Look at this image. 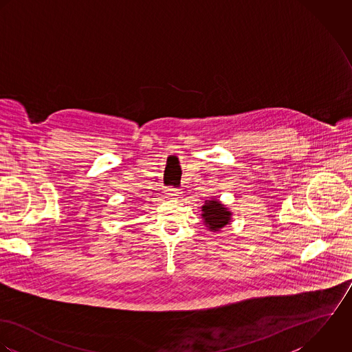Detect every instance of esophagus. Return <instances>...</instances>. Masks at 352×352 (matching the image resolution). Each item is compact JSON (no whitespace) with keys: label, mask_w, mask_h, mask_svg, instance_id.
Listing matches in <instances>:
<instances>
[{"label":"esophagus","mask_w":352,"mask_h":352,"mask_svg":"<svg viewBox=\"0 0 352 352\" xmlns=\"http://www.w3.org/2000/svg\"><path fill=\"white\" fill-rule=\"evenodd\" d=\"M182 195V192L179 189H174V188H168L166 190V197L167 199H178Z\"/></svg>","instance_id":"34e87169"}]
</instances>
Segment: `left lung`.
Masks as SVG:
<instances>
[{"instance_id":"8db88e82","label":"left lung","mask_w":352,"mask_h":352,"mask_svg":"<svg viewBox=\"0 0 352 352\" xmlns=\"http://www.w3.org/2000/svg\"><path fill=\"white\" fill-rule=\"evenodd\" d=\"M201 217L204 220L206 227L213 232H217L221 228H224L227 224L231 223L232 219V212L216 199L207 200L201 207Z\"/></svg>"}]
</instances>
